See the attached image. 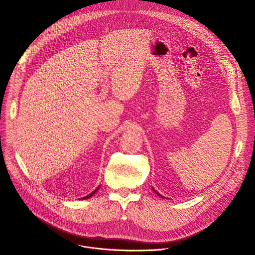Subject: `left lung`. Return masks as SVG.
<instances>
[{"label": "left lung", "instance_id": "8db88e82", "mask_svg": "<svg viewBox=\"0 0 255 255\" xmlns=\"http://www.w3.org/2000/svg\"><path fill=\"white\" fill-rule=\"evenodd\" d=\"M152 191H154V192H155V193H156V194H157V195H158V196H160V197H161V198H164V199H165V198H166V197H164V196H162V195H161V194H160V193H158V192H157V191H156V190H155V189H154V188H152Z\"/></svg>", "mask_w": 255, "mask_h": 255}]
</instances>
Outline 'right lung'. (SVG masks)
<instances>
[{"label": "right lung", "mask_w": 255, "mask_h": 255, "mask_svg": "<svg viewBox=\"0 0 255 255\" xmlns=\"http://www.w3.org/2000/svg\"><path fill=\"white\" fill-rule=\"evenodd\" d=\"M98 189H99V187H98V188H96V189H95V190H94L92 193H90L89 195H87V196H85V197H83V198H81V199H79V200H85V199H88V198H90L91 196H93V195H94V194L97 192V190H98Z\"/></svg>", "instance_id": "obj_1"}]
</instances>
